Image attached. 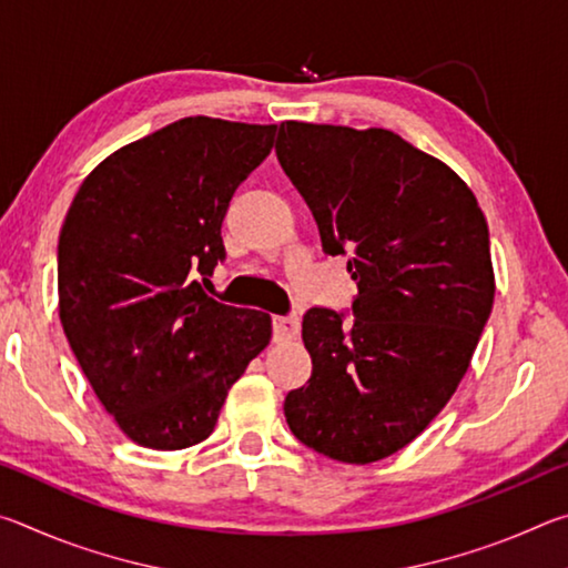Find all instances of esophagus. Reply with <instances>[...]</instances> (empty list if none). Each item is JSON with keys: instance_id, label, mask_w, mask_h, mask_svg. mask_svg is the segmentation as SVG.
<instances>
[{"instance_id": "34e87169", "label": "esophagus", "mask_w": 568, "mask_h": 568, "mask_svg": "<svg viewBox=\"0 0 568 568\" xmlns=\"http://www.w3.org/2000/svg\"><path fill=\"white\" fill-rule=\"evenodd\" d=\"M273 331L277 341L285 338H295L301 333V315L297 313H287V315H275L273 318Z\"/></svg>"}]
</instances>
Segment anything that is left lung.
Returning <instances> with one entry per match:
<instances>
[{
  "mask_svg": "<svg viewBox=\"0 0 568 568\" xmlns=\"http://www.w3.org/2000/svg\"><path fill=\"white\" fill-rule=\"evenodd\" d=\"M275 155L328 255H351L353 323L303 315L313 376L285 396L307 448L373 464L408 446L468 371L494 307L488 225L444 162L381 128L283 122Z\"/></svg>",
  "mask_w": 568,
  "mask_h": 568,
  "instance_id": "obj_1",
  "label": "left lung"
}]
</instances>
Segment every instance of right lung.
Here are the masks:
<instances>
[{
	"label": "right lung",
	"mask_w": 568,
	"mask_h": 568,
	"mask_svg": "<svg viewBox=\"0 0 568 568\" xmlns=\"http://www.w3.org/2000/svg\"><path fill=\"white\" fill-rule=\"evenodd\" d=\"M277 124L182 118L94 168L57 245L60 321L104 410L134 444L195 446L271 343V315L205 293L235 190ZM204 283H199V277Z\"/></svg>",
	"instance_id": "1"
}]
</instances>
